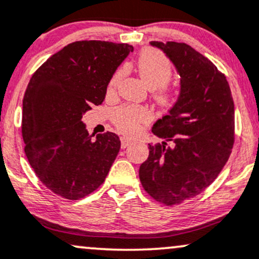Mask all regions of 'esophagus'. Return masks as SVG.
Returning a JSON list of instances; mask_svg holds the SVG:
<instances>
[{"label":"esophagus","instance_id":"1","mask_svg":"<svg viewBox=\"0 0 259 259\" xmlns=\"http://www.w3.org/2000/svg\"><path fill=\"white\" fill-rule=\"evenodd\" d=\"M120 143H121V149H126V147L129 146L130 144H132V140H130V139H127V138H125V136H121Z\"/></svg>","mask_w":259,"mask_h":259}]
</instances>
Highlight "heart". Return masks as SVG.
<instances>
[{
  "label": "heart",
  "mask_w": 259,
  "mask_h": 259,
  "mask_svg": "<svg viewBox=\"0 0 259 259\" xmlns=\"http://www.w3.org/2000/svg\"><path fill=\"white\" fill-rule=\"evenodd\" d=\"M138 70L141 78L150 90H155V99L162 107L172 106L175 95L166 86L172 77L173 67L171 61L156 50H145L138 58ZM123 75V70H118L110 78L108 90L113 91ZM151 118L149 110L140 106H120L113 110L112 120L124 134L134 135L140 130L141 124Z\"/></svg>",
  "instance_id": "obj_1"
}]
</instances>
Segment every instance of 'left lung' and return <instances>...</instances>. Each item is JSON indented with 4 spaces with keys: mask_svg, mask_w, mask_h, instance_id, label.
Returning <instances> with one entry per match:
<instances>
[{
    "mask_svg": "<svg viewBox=\"0 0 259 259\" xmlns=\"http://www.w3.org/2000/svg\"><path fill=\"white\" fill-rule=\"evenodd\" d=\"M175 64L181 95L152 133L163 143L149 144L140 166L144 189L158 203L178 205L204 192L231 155L235 107L227 79L218 67L184 42L151 41Z\"/></svg>",
    "mask_w": 259,
    "mask_h": 259,
    "instance_id": "8db88e82",
    "label": "left lung"
}]
</instances>
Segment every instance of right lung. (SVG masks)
<instances>
[{
	"instance_id": "obj_1",
	"label": "right lung",
	"mask_w": 259,
	"mask_h": 259,
	"mask_svg": "<svg viewBox=\"0 0 259 259\" xmlns=\"http://www.w3.org/2000/svg\"><path fill=\"white\" fill-rule=\"evenodd\" d=\"M134 48L102 40L71 42L33 73L23 98L24 152L40 182L59 197L78 200L103 183L120 140L87 133L82 116L106 98L107 86Z\"/></svg>"
}]
</instances>
